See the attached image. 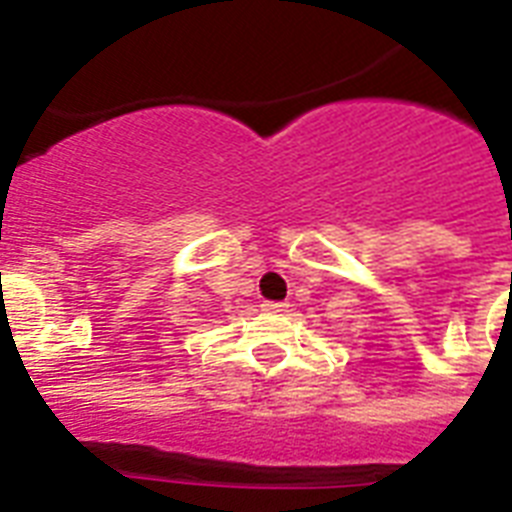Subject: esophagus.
I'll return each mask as SVG.
<instances>
[{"label": "esophagus", "instance_id": "1", "mask_svg": "<svg viewBox=\"0 0 512 512\" xmlns=\"http://www.w3.org/2000/svg\"><path fill=\"white\" fill-rule=\"evenodd\" d=\"M263 308H265V311H284L287 305H284V303H263Z\"/></svg>", "mask_w": 512, "mask_h": 512}]
</instances>
